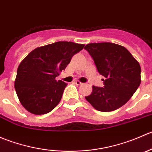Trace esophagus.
Returning <instances> with one entry per match:
<instances>
[{
    "mask_svg": "<svg viewBox=\"0 0 152 152\" xmlns=\"http://www.w3.org/2000/svg\"><path fill=\"white\" fill-rule=\"evenodd\" d=\"M74 83L76 84V85H83V83H82V82H79V81H78V80L75 81V82H74Z\"/></svg>",
    "mask_w": 152,
    "mask_h": 152,
    "instance_id": "obj_1",
    "label": "esophagus"
}]
</instances>
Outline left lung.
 I'll list each match as a JSON object with an SVG mask.
<instances>
[{"mask_svg": "<svg viewBox=\"0 0 152 152\" xmlns=\"http://www.w3.org/2000/svg\"><path fill=\"white\" fill-rule=\"evenodd\" d=\"M85 48L93 57L99 73L106 78L104 87L93 86L86 100L99 111H114L121 107L140 85L139 62L125 47L113 42L90 43Z\"/></svg>", "mask_w": 152, "mask_h": 152, "instance_id": "8db88e82", "label": "left lung"}]
</instances>
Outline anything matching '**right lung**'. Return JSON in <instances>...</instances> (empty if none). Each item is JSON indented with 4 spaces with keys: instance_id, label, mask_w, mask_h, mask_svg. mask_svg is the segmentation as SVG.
Segmentation results:
<instances>
[{
    "instance_id": "obj_1",
    "label": "right lung",
    "mask_w": 152,
    "mask_h": 152,
    "mask_svg": "<svg viewBox=\"0 0 152 152\" xmlns=\"http://www.w3.org/2000/svg\"><path fill=\"white\" fill-rule=\"evenodd\" d=\"M84 44L60 41L38 47L18 66L15 88L23 107L34 115L46 114L57 106L67 84L56 80Z\"/></svg>"
}]
</instances>
